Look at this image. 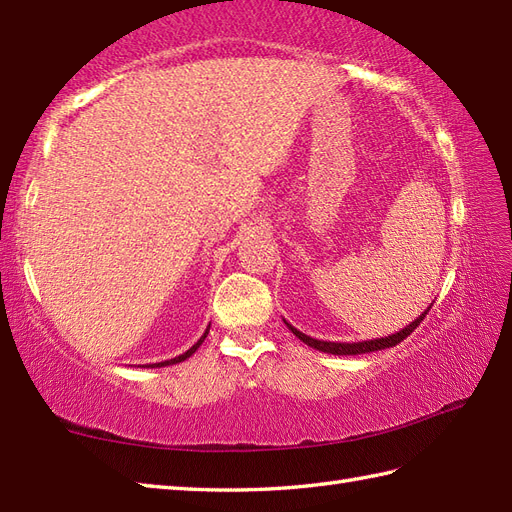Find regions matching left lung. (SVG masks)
<instances>
[{
  "mask_svg": "<svg viewBox=\"0 0 512 512\" xmlns=\"http://www.w3.org/2000/svg\"><path fill=\"white\" fill-rule=\"evenodd\" d=\"M429 308L424 310L420 317L416 321H411L407 328H402L400 332L396 334H389L385 336V339H374V341H358V343H334V341H319V339H312V336L299 332L295 325H290L288 321H284L288 325V330L297 336L299 341H303L306 345L314 347V350L319 352H325V354H334V356H354V354H367V352H378V350H387V347H394L398 345L400 341H405L407 336L418 328V325L422 323V319L427 317Z\"/></svg>",
  "mask_w": 512,
  "mask_h": 512,
  "instance_id": "1",
  "label": "left lung"
}]
</instances>
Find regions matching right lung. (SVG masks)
<instances>
[{"label": "right lung", "mask_w": 512, "mask_h": 512, "mask_svg": "<svg viewBox=\"0 0 512 512\" xmlns=\"http://www.w3.org/2000/svg\"><path fill=\"white\" fill-rule=\"evenodd\" d=\"M209 328H211V325H209ZM209 328H206V332L200 336V341L198 343H195L193 347H189V350L187 352H184V354H180V356H176V358H171V361H162V363H151V365H147V367H167V365H176V363H182V361H187V358L195 352V350H198V347L204 343V339H206V334H209Z\"/></svg>", "instance_id": "1"}]
</instances>
